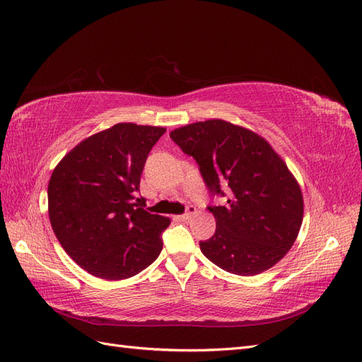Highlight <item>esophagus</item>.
I'll return each instance as SVG.
<instances>
[{
    "instance_id": "esophagus-1",
    "label": "esophagus",
    "mask_w": 362,
    "mask_h": 362,
    "mask_svg": "<svg viewBox=\"0 0 362 362\" xmlns=\"http://www.w3.org/2000/svg\"><path fill=\"white\" fill-rule=\"evenodd\" d=\"M196 213H198V210H196V206L189 205V206H187V211H185V213L181 216V218H182V221H189V218H192Z\"/></svg>"
}]
</instances>
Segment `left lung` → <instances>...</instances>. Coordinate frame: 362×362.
Returning a JSON list of instances; mask_svg holds the SVG:
<instances>
[{
	"label": "left lung",
	"mask_w": 362,
	"mask_h": 362,
	"mask_svg": "<svg viewBox=\"0 0 362 362\" xmlns=\"http://www.w3.org/2000/svg\"><path fill=\"white\" fill-rule=\"evenodd\" d=\"M172 140L199 164L211 194H228L208 206L216 233L201 242L202 254L240 276L269 270L287 255L300 231L303 196L286 161L269 141L222 119L170 131Z\"/></svg>",
	"instance_id": "obj_1"
}]
</instances>
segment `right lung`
<instances>
[{
  "instance_id": "right-lung-1",
  "label": "right lung",
  "mask_w": 362,
  "mask_h": 362,
  "mask_svg": "<svg viewBox=\"0 0 362 362\" xmlns=\"http://www.w3.org/2000/svg\"><path fill=\"white\" fill-rule=\"evenodd\" d=\"M166 128L116 124L81 140L52 170L48 214L64 252L90 275L127 279L154 262L170 218L139 198L149 151Z\"/></svg>"
}]
</instances>
